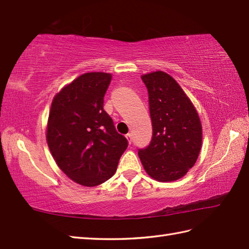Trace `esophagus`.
I'll return each instance as SVG.
<instances>
[{
  "instance_id": "esophagus-1",
  "label": "esophagus",
  "mask_w": 249,
  "mask_h": 249,
  "mask_svg": "<svg viewBox=\"0 0 249 249\" xmlns=\"http://www.w3.org/2000/svg\"><path fill=\"white\" fill-rule=\"evenodd\" d=\"M125 137H126V139H127L128 143H131V135H130V134H127Z\"/></svg>"
}]
</instances>
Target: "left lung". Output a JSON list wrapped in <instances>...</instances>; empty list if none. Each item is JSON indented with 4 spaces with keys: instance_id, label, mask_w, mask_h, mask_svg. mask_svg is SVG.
Returning a JSON list of instances; mask_svg holds the SVG:
<instances>
[{
    "instance_id": "1",
    "label": "left lung",
    "mask_w": 249,
    "mask_h": 249,
    "mask_svg": "<svg viewBox=\"0 0 249 249\" xmlns=\"http://www.w3.org/2000/svg\"><path fill=\"white\" fill-rule=\"evenodd\" d=\"M149 92L153 137L138 155L144 170L158 182L183 178L197 161L202 126L192 100L167 72L141 76Z\"/></svg>"
}]
</instances>
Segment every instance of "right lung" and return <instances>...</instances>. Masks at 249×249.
<instances>
[{"mask_svg":"<svg viewBox=\"0 0 249 249\" xmlns=\"http://www.w3.org/2000/svg\"><path fill=\"white\" fill-rule=\"evenodd\" d=\"M111 73L86 72L52 100L47 143L56 165L83 186H97L113 176L128 142L104 110Z\"/></svg>","mask_w":249,"mask_h":249,"instance_id":"add662e5","label":"right lung"}]
</instances>
